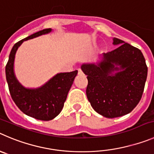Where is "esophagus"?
Listing matches in <instances>:
<instances>
[{
	"mask_svg": "<svg viewBox=\"0 0 154 154\" xmlns=\"http://www.w3.org/2000/svg\"><path fill=\"white\" fill-rule=\"evenodd\" d=\"M78 74L79 75H82V74H83V71H82V70L81 69H78Z\"/></svg>",
	"mask_w": 154,
	"mask_h": 154,
	"instance_id": "34e87169",
	"label": "esophagus"
}]
</instances>
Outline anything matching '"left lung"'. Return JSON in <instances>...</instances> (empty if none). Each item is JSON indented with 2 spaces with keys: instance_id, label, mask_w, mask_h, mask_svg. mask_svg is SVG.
Wrapping results in <instances>:
<instances>
[{
  "instance_id": "obj_1",
  "label": "left lung",
  "mask_w": 154,
  "mask_h": 154,
  "mask_svg": "<svg viewBox=\"0 0 154 154\" xmlns=\"http://www.w3.org/2000/svg\"><path fill=\"white\" fill-rule=\"evenodd\" d=\"M113 44L119 46L104 53L101 61L81 66L87 75L86 93L90 105L97 113L109 119L128 114L136 107L147 77L140 49L117 38H113Z\"/></svg>"
}]
</instances>
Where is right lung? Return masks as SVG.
I'll return each instance as SVG.
<instances>
[{
    "label": "right lung",
    "mask_w": 154,
    "mask_h": 154,
    "mask_svg": "<svg viewBox=\"0 0 154 154\" xmlns=\"http://www.w3.org/2000/svg\"><path fill=\"white\" fill-rule=\"evenodd\" d=\"M51 31L50 28L45 29L16 43L10 53L5 68L8 88L15 104L24 114L42 121L51 120L61 112L67 93L77 74V70L57 74L38 89H26L16 78L14 63L17 48L24 41L48 33Z\"/></svg>",
    "instance_id": "right-lung-1"
}]
</instances>
